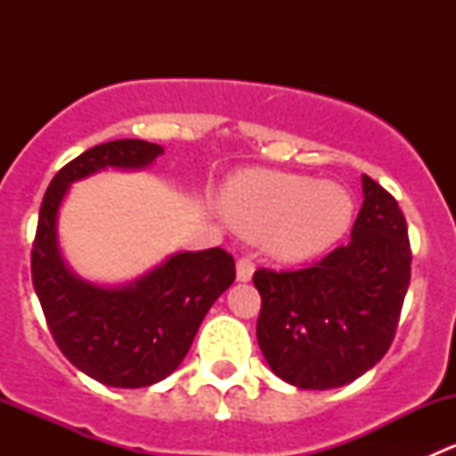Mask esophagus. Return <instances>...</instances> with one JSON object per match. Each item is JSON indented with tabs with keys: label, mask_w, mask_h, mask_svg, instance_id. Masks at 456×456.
Listing matches in <instances>:
<instances>
[{
	"label": "esophagus",
	"mask_w": 456,
	"mask_h": 456,
	"mask_svg": "<svg viewBox=\"0 0 456 456\" xmlns=\"http://www.w3.org/2000/svg\"><path fill=\"white\" fill-rule=\"evenodd\" d=\"M254 271H256V265L249 256H242L240 260L236 262V275L240 282H249L251 275H254Z\"/></svg>",
	"instance_id": "34e87169"
}]
</instances>
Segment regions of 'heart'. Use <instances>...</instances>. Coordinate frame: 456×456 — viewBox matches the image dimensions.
<instances>
[{"mask_svg":"<svg viewBox=\"0 0 456 456\" xmlns=\"http://www.w3.org/2000/svg\"><path fill=\"white\" fill-rule=\"evenodd\" d=\"M227 218L247 236L265 232L280 260H305L333 247L353 223L351 194L338 183L282 172H247L223 194Z\"/></svg>","mask_w":456,"mask_h":456,"instance_id":"obj_1","label":"heart"}]
</instances>
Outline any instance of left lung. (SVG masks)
I'll use <instances>...</instances> for the list:
<instances>
[{
  "label": "left lung",
  "mask_w": 456,
  "mask_h": 456,
  "mask_svg": "<svg viewBox=\"0 0 456 456\" xmlns=\"http://www.w3.org/2000/svg\"><path fill=\"white\" fill-rule=\"evenodd\" d=\"M351 240L296 271L257 269V344L280 379L306 390L348 384L390 348L411 282V242L397 200L362 176Z\"/></svg>",
  "instance_id": "left-lung-1"
}]
</instances>
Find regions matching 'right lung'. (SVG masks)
Masks as SVG:
<instances>
[{"instance_id": "add662e5", "label": "right lung", "mask_w": 456, "mask_h": 456, "mask_svg": "<svg viewBox=\"0 0 456 456\" xmlns=\"http://www.w3.org/2000/svg\"><path fill=\"white\" fill-rule=\"evenodd\" d=\"M163 147L118 139L90 147L63 165L45 190L32 242V287L59 351L81 372L114 388H142L178 369L202 317L236 280L220 247L169 256L118 289L77 278L57 242V214L75 181L105 167L142 169Z\"/></svg>"}]
</instances>
